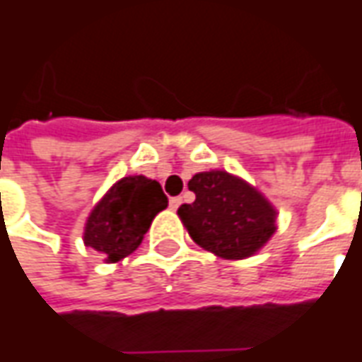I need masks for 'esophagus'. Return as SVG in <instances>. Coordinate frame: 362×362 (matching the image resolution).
Instances as JSON below:
<instances>
[{
    "instance_id": "esophagus-1",
    "label": "esophagus",
    "mask_w": 362,
    "mask_h": 362,
    "mask_svg": "<svg viewBox=\"0 0 362 362\" xmlns=\"http://www.w3.org/2000/svg\"><path fill=\"white\" fill-rule=\"evenodd\" d=\"M181 203H183V199H181V197H171V199H169V206H171L173 211H175V209H179V205H181Z\"/></svg>"
}]
</instances>
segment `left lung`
<instances>
[{
    "label": "left lung",
    "instance_id": "obj_1",
    "mask_svg": "<svg viewBox=\"0 0 362 362\" xmlns=\"http://www.w3.org/2000/svg\"><path fill=\"white\" fill-rule=\"evenodd\" d=\"M195 203L179 206V218L201 248L224 260H243L276 233L278 211L243 177L211 169L189 181Z\"/></svg>",
    "mask_w": 362,
    "mask_h": 362
}]
</instances>
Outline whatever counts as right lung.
I'll return each instance as SVG.
<instances>
[{"instance_id": "add662e5", "label": "right lung", "mask_w": 362, "mask_h": 362, "mask_svg": "<svg viewBox=\"0 0 362 362\" xmlns=\"http://www.w3.org/2000/svg\"><path fill=\"white\" fill-rule=\"evenodd\" d=\"M167 206L161 185L144 175L122 177L94 205L86 218L82 240L108 264L119 262L138 248L157 213Z\"/></svg>"}]
</instances>
